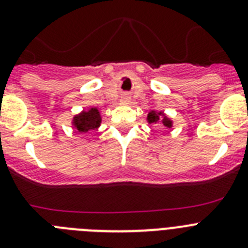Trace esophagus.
<instances>
[{
	"instance_id": "1",
	"label": "esophagus",
	"mask_w": 248,
	"mask_h": 248,
	"mask_svg": "<svg viewBox=\"0 0 248 248\" xmlns=\"http://www.w3.org/2000/svg\"><path fill=\"white\" fill-rule=\"evenodd\" d=\"M122 99L124 100V102H129V100H130V95H129V93H124V94H123Z\"/></svg>"
}]
</instances>
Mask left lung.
<instances>
[{
	"mask_svg": "<svg viewBox=\"0 0 248 248\" xmlns=\"http://www.w3.org/2000/svg\"><path fill=\"white\" fill-rule=\"evenodd\" d=\"M163 115V119H161V124H163L165 128H171L172 126V122L169 118H166L165 115H164L161 111H154V110H151L150 113L148 114V123L149 124H157V123L160 122V117Z\"/></svg>",
	"mask_w": 248,
	"mask_h": 248,
	"instance_id": "obj_1",
	"label": "left lung"
}]
</instances>
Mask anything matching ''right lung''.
<instances>
[{"label":"right lung","instance_id":"add662e5","mask_svg":"<svg viewBox=\"0 0 248 248\" xmlns=\"http://www.w3.org/2000/svg\"><path fill=\"white\" fill-rule=\"evenodd\" d=\"M100 123H102V118H100L99 110L97 108H91L87 111H82L73 118V126L79 133L95 130L99 128Z\"/></svg>","mask_w":248,"mask_h":248}]
</instances>
